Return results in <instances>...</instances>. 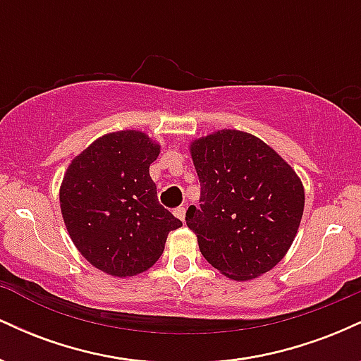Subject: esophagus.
Returning a JSON list of instances; mask_svg holds the SVG:
<instances>
[{
	"label": "esophagus",
	"mask_w": 361,
	"mask_h": 361,
	"mask_svg": "<svg viewBox=\"0 0 361 361\" xmlns=\"http://www.w3.org/2000/svg\"><path fill=\"white\" fill-rule=\"evenodd\" d=\"M173 214H175V215H176V217H178V219H180V221H181V222H183V221H185V207H178V209H175V210H173Z\"/></svg>",
	"instance_id": "obj_1"
}]
</instances>
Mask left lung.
I'll list each match as a JSON object with an SVG mask.
<instances>
[{
  "label": "left lung",
  "mask_w": 361,
  "mask_h": 361,
  "mask_svg": "<svg viewBox=\"0 0 361 361\" xmlns=\"http://www.w3.org/2000/svg\"><path fill=\"white\" fill-rule=\"evenodd\" d=\"M200 207L186 226L204 258L222 275L246 281L287 255L304 214V186L280 154L252 134L224 128L190 146Z\"/></svg>",
  "instance_id": "1"
}]
</instances>
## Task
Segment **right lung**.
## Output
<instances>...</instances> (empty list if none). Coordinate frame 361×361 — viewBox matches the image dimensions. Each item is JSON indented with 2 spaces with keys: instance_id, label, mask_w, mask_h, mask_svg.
Returning <instances> with one entry per match:
<instances>
[{
  "instance_id": "obj_1",
  "label": "right lung",
  "mask_w": 361,
  "mask_h": 361,
  "mask_svg": "<svg viewBox=\"0 0 361 361\" xmlns=\"http://www.w3.org/2000/svg\"><path fill=\"white\" fill-rule=\"evenodd\" d=\"M157 156L159 144L144 132H111L74 157L62 180L61 212L74 246L111 276L149 270L183 226L157 200L149 175Z\"/></svg>"
}]
</instances>
